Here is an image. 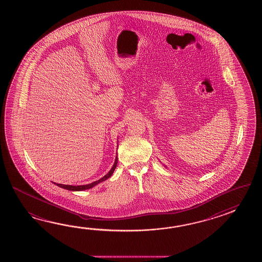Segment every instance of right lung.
Masks as SVG:
<instances>
[{"mask_svg":"<svg viewBox=\"0 0 262 262\" xmlns=\"http://www.w3.org/2000/svg\"><path fill=\"white\" fill-rule=\"evenodd\" d=\"M117 163L118 157H116L115 158V162H114V165L112 166V169L110 170V172L106 173V175H105L103 178H101L98 181H95V182L92 183V184H85V185H67V184L66 185V184H55V183L54 184L56 185H58V186H60L61 188H63V189L70 190V191H82V190L90 189V188L95 186L96 184H100L102 182L106 181V179L110 178L112 176V173L114 172L116 167H117Z\"/></svg>","mask_w":262,"mask_h":262,"instance_id":"right-lung-1","label":"right lung"}]
</instances>
